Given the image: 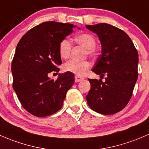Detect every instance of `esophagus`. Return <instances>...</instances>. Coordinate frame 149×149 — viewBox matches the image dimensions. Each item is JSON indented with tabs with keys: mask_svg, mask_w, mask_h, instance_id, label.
Here are the masks:
<instances>
[{
	"mask_svg": "<svg viewBox=\"0 0 149 149\" xmlns=\"http://www.w3.org/2000/svg\"><path fill=\"white\" fill-rule=\"evenodd\" d=\"M84 78L82 77H80V76H75V81L76 82H80L82 80H84Z\"/></svg>",
	"mask_w": 149,
	"mask_h": 149,
	"instance_id": "esophagus-1",
	"label": "esophagus"
}]
</instances>
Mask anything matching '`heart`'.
<instances>
[{
	"instance_id": "obj_1",
	"label": "heart",
	"mask_w": 149,
	"mask_h": 149,
	"mask_svg": "<svg viewBox=\"0 0 149 149\" xmlns=\"http://www.w3.org/2000/svg\"><path fill=\"white\" fill-rule=\"evenodd\" d=\"M74 40L86 49V55L89 56H94L96 54V39L91 34L88 33L81 34L75 37ZM71 49V44L68 39H64L60 42L58 47V52L61 58L67 59L70 55ZM89 62L86 61H77L74 60H70L63 65V70L66 72H70L76 76H83L84 73L89 68Z\"/></svg>"
}]
</instances>
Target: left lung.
I'll list each match as a JSON object with an SVG mask.
<instances>
[{"instance_id":"obj_1","label":"left lung","mask_w":149,"mask_h":149,"mask_svg":"<svg viewBox=\"0 0 149 149\" xmlns=\"http://www.w3.org/2000/svg\"><path fill=\"white\" fill-rule=\"evenodd\" d=\"M97 34L102 54L92 69L96 74L106 76L89 79L91 88L86 97L91 109L102 115H112L125 107L131 98L138 79L139 54L125 31L108 24L86 25Z\"/></svg>"}]
</instances>
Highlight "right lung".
<instances>
[{
    "label": "right lung",
    "mask_w": 149,
    "mask_h": 149,
    "mask_svg": "<svg viewBox=\"0 0 149 149\" xmlns=\"http://www.w3.org/2000/svg\"><path fill=\"white\" fill-rule=\"evenodd\" d=\"M75 27L71 24L43 22L26 32L16 46L11 64L13 88L23 107L34 116L58 112L74 84L70 72L59 73L56 81L48 74L59 72V44Z\"/></svg>",
    "instance_id": "add662e5"
}]
</instances>
